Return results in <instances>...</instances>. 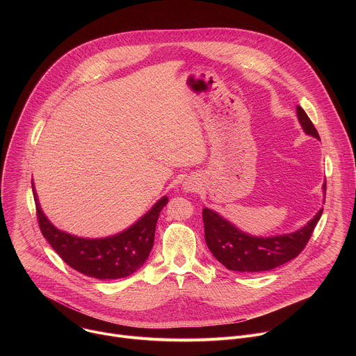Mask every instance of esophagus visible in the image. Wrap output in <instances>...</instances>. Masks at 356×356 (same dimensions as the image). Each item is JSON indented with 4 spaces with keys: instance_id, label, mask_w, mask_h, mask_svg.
Instances as JSON below:
<instances>
[{
    "instance_id": "34e87169",
    "label": "esophagus",
    "mask_w": 356,
    "mask_h": 356,
    "mask_svg": "<svg viewBox=\"0 0 356 356\" xmlns=\"http://www.w3.org/2000/svg\"><path fill=\"white\" fill-rule=\"evenodd\" d=\"M184 188L187 190V191H193V190H195L197 187H195V184L194 183H191V181H186V184H184Z\"/></svg>"
}]
</instances>
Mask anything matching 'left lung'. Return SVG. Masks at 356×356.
Returning a JSON list of instances; mask_svg holds the SVG:
<instances>
[{
	"mask_svg": "<svg viewBox=\"0 0 356 356\" xmlns=\"http://www.w3.org/2000/svg\"><path fill=\"white\" fill-rule=\"evenodd\" d=\"M297 117L304 132L320 139L312 120L298 106ZM323 188L325 193L327 181L323 184ZM321 214L323 209L307 225L296 232L268 238L252 236L239 231L210 209L202 210V222H204V238L214 258L229 270L253 273L275 269L298 257L312 238Z\"/></svg>",
	"mask_w": 356,
	"mask_h": 356,
	"instance_id": "obj_1",
	"label": "left lung"
}]
</instances>
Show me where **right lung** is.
Instances as JSON below:
<instances>
[{"mask_svg": "<svg viewBox=\"0 0 356 356\" xmlns=\"http://www.w3.org/2000/svg\"><path fill=\"white\" fill-rule=\"evenodd\" d=\"M36 216L42 235L58 255L74 270L101 280L121 279L136 272L154 246L155 229L168 197L161 198L138 222L114 236L88 239L66 234L52 225L43 214L33 184Z\"/></svg>", "mask_w": 356, "mask_h": 356, "instance_id": "add662e5", "label": "right lung"}]
</instances>
